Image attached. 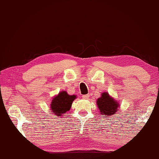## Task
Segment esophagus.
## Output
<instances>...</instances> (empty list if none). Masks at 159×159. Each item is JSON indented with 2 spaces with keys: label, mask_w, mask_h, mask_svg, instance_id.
<instances>
[{
  "label": "esophagus",
  "mask_w": 159,
  "mask_h": 159,
  "mask_svg": "<svg viewBox=\"0 0 159 159\" xmlns=\"http://www.w3.org/2000/svg\"><path fill=\"white\" fill-rule=\"evenodd\" d=\"M83 98L85 99V100H88L89 98V94H85V95H83Z\"/></svg>",
  "instance_id": "1"
}]
</instances>
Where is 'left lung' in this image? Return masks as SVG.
I'll use <instances>...</instances> for the list:
<instances>
[{
    "label": "left lung",
    "mask_w": 159,
    "mask_h": 159,
    "mask_svg": "<svg viewBox=\"0 0 159 159\" xmlns=\"http://www.w3.org/2000/svg\"><path fill=\"white\" fill-rule=\"evenodd\" d=\"M100 115L103 117L112 116L116 115L117 110L120 109V102L109 95V93L102 92L101 96L97 99L96 102Z\"/></svg>",
    "instance_id": "8db88e82"
}]
</instances>
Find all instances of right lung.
I'll return each mask as SVG.
<instances>
[{
  "label": "right lung",
  "mask_w": 159,
  "mask_h": 159,
  "mask_svg": "<svg viewBox=\"0 0 159 159\" xmlns=\"http://www.w3.org/2000/svg\"><path fill=\"white\" fill-rule=\"evenodd\" d=\"M76 98V95H70L67 91H61L51 100L50 108L51 112L56 117H63L65 114L71 108L73 101Z\"/></svg>",
  "instance_id": "add662e5"
}]
</instances>
